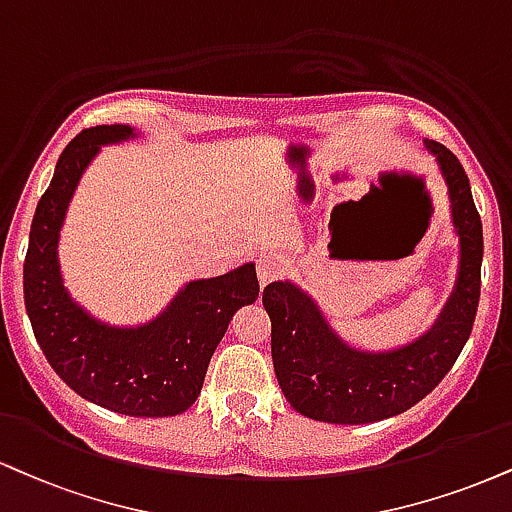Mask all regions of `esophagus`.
I'll return each mask as SVG.
<instances>
[{
  "instance_id": "obj_1",
  "label": "esophagus",
  "mask_w": 512,
  "mask_h": 512,
  "mask_svg": "<svg viewBox=\"0 0 512 512\" xmlns=\"http://www.w3.org/2000/svg\"><path fill=\"white\" fill-rule=\"evenodd\" d=\"M288 262L283 260V255L279 252H264L260 255V260H257V279H260L262 286H267L269 281L279 279V276L286 272Z\"/></svg>"
}]
</instances>
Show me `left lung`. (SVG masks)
Listing matches in <instances>:
<instances>
[{
	"label": "left lung",
	"mask_w": 512,
	"mask_h": 512,
	"mask_svg": "<svg viewBox=\"0 0 512 512\" xmlns=\"http://www.w3.org/2000/svg\"><path fill=\"white\" fill-rule=\"evenodd\" d=\"M451 197L460 274L441 317L422 338L391 353H362L338 338L319 307L291 281L264 288L279 386L300 415L331 424H369L410 410L451 372L477 317L482 288V219L470 181L451 150L427 140Z\"/></svg>",
	"instance_id": "left-lung-1"
}]
</instances>
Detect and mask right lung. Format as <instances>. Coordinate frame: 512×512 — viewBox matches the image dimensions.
Segmentation results:
<instances>
[{
    "mask_svg": "<svg viewBox=\"0 0 512 512\" xmlns=\"http://www.w3.org/2000/svg\"><path fill=\"white\" fill-rule=\"evenodd\" d=\"M131 126L85 128L61 152L30 224L23 300L42 353L78 396L131 417H171L200 396L209 360L233 315L260 295L255 264L190 281L155 322L114 329L66 293L57 243L73 190L102 145L133 138Z\"/></svg>",
    "mask_w": 512,
    "mask_h": 512,
    "instance_id": "add662e5",
    "label": "right lung"
}]
</instances>
